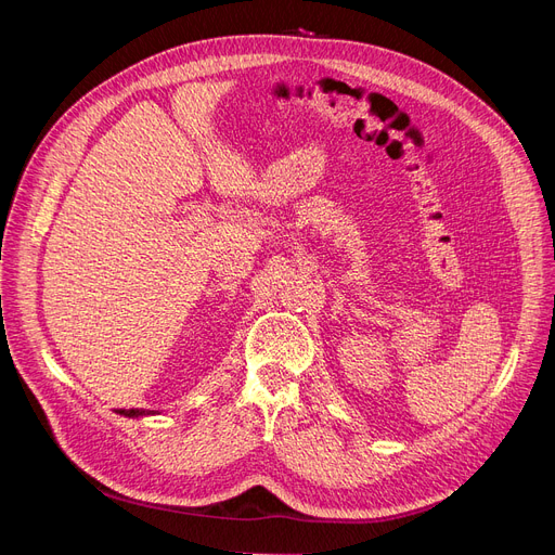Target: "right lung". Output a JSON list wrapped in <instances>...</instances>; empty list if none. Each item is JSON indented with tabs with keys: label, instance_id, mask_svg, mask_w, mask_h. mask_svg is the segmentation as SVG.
Segmentation results:
<instances>
[{
	"label": "right lung",
	"instance_id": "obj_1",
	"mask_svg": "<svg viewBox=\"0 0 555 555\" xmlns=\"http://www.w3.org/2000/svg\"><path fill=\"white\" fill-rule=\"evenodd\" d=\"M117 414L129 416V418H139V416H150V414H157L155 410H117Z\"/></svg>",
	"mask_w": 555,
	"mask_h": 555
}]
</instances>
